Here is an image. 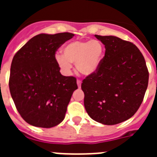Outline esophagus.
<instances>
[{
	"label": "esophagus",
	"mask_w": 157,
	"mask_h": 157,
	"mask_svg": "<svg viewBox=\"0 0 157 157\" xmlns=\"http://www.w3.org/2000/svg\"><path fill=\"white\" fill-rule=\"evenodd\" d=\"M77 85L78 88H81V85H82V82L80 80H77Z\"/></svg>",
	"instance_id": "obj_1"
}]
</instances>
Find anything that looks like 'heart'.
Masks as SVG:
<instances>
[{
  "label": "heart",
  "instance_id": "1",
  "mask_svg": "<svg viewBox=\"0 0 157 157\" xmlns=\"http://www.w3.org/2000/svg\"><path fill=\"white\" fill-rule=\"evenodd\" d=\"M104 46L98 40L74 41L62 48V55L55 56L56 63L63 74L70 75L71 63H75L78 71L84 75H91L101 64Z\"/></svg>",
  "mask_w": 157,
  "mask_h": 157
}]
</instances>
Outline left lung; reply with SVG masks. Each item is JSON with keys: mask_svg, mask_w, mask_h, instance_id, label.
<instances>
[{"mask_svg": "<svg viewBox=\"0 0 157 157\" xmlns=\"http://www.w3.org/2000/svg\"><path fill=\"white\" fill-rule=\"evenodd\" d=\"M95 37L105 45V56L95 73L82 83L88 115L105 125L132 117L139 109L149 82V71L138 47L116 36Z\"/></svg>", "mask_w": 157, "mask_h": 157, "instance_id": "obj_1", "label": "left lung"}]
</instances>
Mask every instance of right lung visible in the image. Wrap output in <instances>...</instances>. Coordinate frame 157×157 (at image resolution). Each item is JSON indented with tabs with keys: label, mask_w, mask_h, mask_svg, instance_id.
<instances>
[{
	"label": "right lung",
	"mask_w": 157,
	"mask_h": 157,
	"mask_svg": "<svg viewBox=\"0 0 157 157\" xmlns=\"http://www.w3.org/2000/svg\"><path fill=\"white\" fill-rule=\"evenodd\" d=\"M71 33L40 34L16 53L11 64L9 90L17 111L32 126L51 128L65 117L76 78L60 74L55 59L57 48Z\"/></svg>",
	"instance_id": "obj_1"
}]
</instances>
